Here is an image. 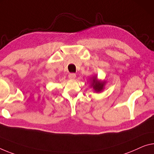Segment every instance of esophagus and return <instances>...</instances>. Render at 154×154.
Wrapping results in <instances>:
<instances>
[{"mask_svg": "<svg viewBox=\"0 0 154 154\" xmlns=\"http://www.w3.org/2000/svg\"><path fill=\"white\" fill-rule=\"evenodd\" d=\"M68 77H69V79L71 80H74L75 79V74H69V75H68Z\"/></svg>", "mask_w": 154, "mask_h": 154, "instance_id": "obj_1", "label": "esophagus"}]
</instances>
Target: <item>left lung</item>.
<instances>
[{
    "label": "left lung",
    "instance_id": "1",
    "mask_svg": "<svg viewBox=\"0 0 154 154\" xmlns=\"http://www.w3.org/2000/svg\"><path fill=\"white\" fill-rule=\"evenodd\" d=\"M97 75H94L93 77L91 78V87L93 88V90L96 92V93H100V92L103 91L105 89V81H103V80H98L97 79Z\"/></svg>",
    "mask_w": 154,
    "mask_h": 154
}]
</instances>
